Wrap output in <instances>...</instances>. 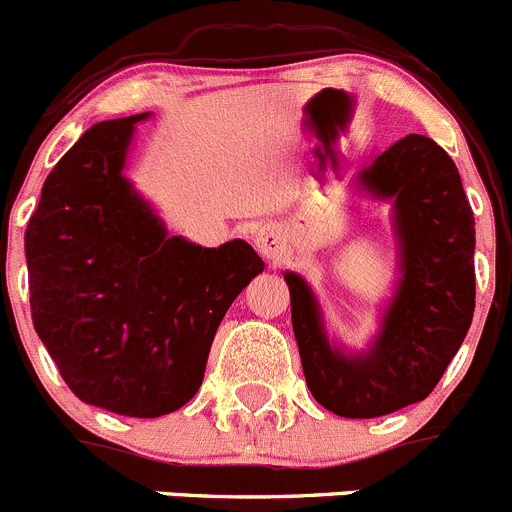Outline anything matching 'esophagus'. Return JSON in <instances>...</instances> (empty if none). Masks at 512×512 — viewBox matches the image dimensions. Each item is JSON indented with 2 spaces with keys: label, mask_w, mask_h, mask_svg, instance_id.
<instances>
[{
  "label": "esophagus",
  "mask_w": 512,
  "mask_h": 512,
  "mask_svg": "<svg viewBox=\"0 0 512 512\" xmlns=\"http://www.w3.org/2000/svg\"><path fill=\"white\" fill-rule=\"evenodd\" d=\"M254 246L266 261H278V258L286 254V234L276 224H266L256 229Z\"/></svg>",
  "instance_id": "1"
}]
</instances>
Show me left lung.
Masks as SVG:
<instances>
[{"label": "left lung", "mask_w": 512, "mask_h": 512, "mask_svg": "<svg viewBox=\"0 0 512 512\" xmlns=\"http://www.w3.org/2000/svg\"><path fill=\"white\" fill-rule=\"evenodd\" d=\"M356 191L391 204L398 251L396 288L368 348L331 341L306 278H283L308 391L336 416L376 418L428 398L458 353L475 308V221L453 159L421 134L358 171Z\"/></svg>", "instance_id": "left-lung-1"}]
</instances>
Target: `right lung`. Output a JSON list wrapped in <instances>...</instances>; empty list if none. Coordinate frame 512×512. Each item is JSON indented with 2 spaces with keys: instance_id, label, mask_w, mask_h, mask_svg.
<instances>
[{
  "instance_id": "right-lung-1",
  "label": "right lung",
  "mask_w": 512,
  "mask_h": 512,
  "mask_svg": "<svg viewBox=\"0 0 512 512\" xmlns=\"http://www.w3.org/2000/svg\"><path fill=\"white\" fill-rule=\"evenodd\" d=\"M99 121L42 186L24 234L32 321L74 396L129 418L179 411L199 391L216 328L263 271L234 239L171 236L124 176L136 124Z\"/></svg>"
}]
</instances>
